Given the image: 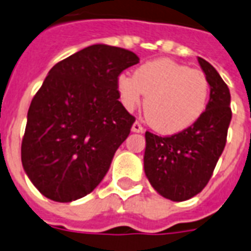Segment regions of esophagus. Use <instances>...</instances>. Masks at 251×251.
<instances>
[{"instance_id":"34e87169","label":"esophagus","mask_w":251,"mask_h":251,"mask_svg":"<svg viewBox=\"0 0 251 251\" xmlns=\"http://www.w3.org/2000/svg\"><path fill=\"white\" fill-rule=\"evenodd\" d=\"M132 132H136V133H143L144 132V128L143 126L140 123H137V122H135V123L132 124Z\"/></svg>"}]
</instances>
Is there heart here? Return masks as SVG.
<instances>
[{"instance_id": "1", "label": "heart", "mask_w": 251, "mask_h": 251, "mask_svg": "<svg viewBox=\"0 0 251 251\" xmlns=\"http://www.w3.org/2000/svg\"><path fill=\"white\" fill-rule=\"evenodd\" d=\"M120 100L133 110L143 100L148 122L164 135H174L200 119L209 100V81L201 71L170 59H157L140 65L133 75L116 79Z\"/></svg>"}]
</instances>
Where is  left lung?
Masks as SVG:
<instances>
[{"label":"left lung","mask_w":251,"mask_h":251,"mask_svg":"<svg viewBox=\"0 0 251 251\" xmlns=\"http://www.w3.org/2000/svg\"><path fill=\"white\" fill-rule=\"evenodd\" d=\"M209 81V100L200 119L170 137L145 132L144 172L161 196L183 201L199 194L212 176L232 119L230 93L215 68L198 57Z\"/></svg>","instance_id":"1"}]
</instances>
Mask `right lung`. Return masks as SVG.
<instances>
[{
    "label": "right lung",
    "mask_w": 251,
    "mask_h": 251,
    "mask_svg": "<svg viewBox=\"0 0 251 251\" xmlns=\"http://www.w3.org/2000/svg\"><path fill=\"white\" fill-rule=\"evenodd\" d=\"M133 52L93 44L48 72L28 108L22 165L48 199H81L103 179L135 118L119 102L116 79Z\"/></svg>",
    "instance_id": "right-lung-1"
}]
</instances>
